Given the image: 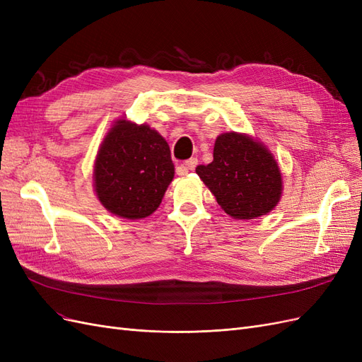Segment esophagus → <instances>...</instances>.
<instances>
[{
  "mask_svg": "<svg viewBox=\"0 0 362 362\" xmlns=\"http://www.w3.org/2000/svg\"><path fill=\"white\" fill-rule=\"evenodd\" d=\"M198 166V158H189V160H185L182 164H181V173H187L189 170H194V168Z\"/></svg>",
  "mask_w": 362,
  "mask_h": 362,
  "instance_id": "obj_1",
  "label": "esophagus"
}]
</instances>
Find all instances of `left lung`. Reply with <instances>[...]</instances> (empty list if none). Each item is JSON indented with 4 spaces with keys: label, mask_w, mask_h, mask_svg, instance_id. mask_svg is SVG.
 Returning a JSON list of instances; mask_svg holds the SVG:
<instances>
[{
    "label": "left lung",
    "mask_w": 362,
    "mask_h": 362,
    "mask_svg": "<svg viewBox=\"0 0 362 362\" xmlns=\"http://www.w3.org/2000/svg\"><path fill=\"white\" fill-rule=\"evenodd\" d=\"M213 161L196 173L234 218L267 214L279 202L282 178L270 152L254 139L226 133L216 139Z\"/></svg>",
    "instance_id": "left-lung-1"
}]
</instances>
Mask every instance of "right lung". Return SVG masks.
Masks as SVG:
<instances>
[{
    "instance_id": "right-lung-1",
    "label": "right lung",
    "mask_w": 362,
    "mask_h": 362,
    "mask_svg": "<svg viewBox=\"0 0 362 362\" xmlns=\"http://www.w3.org/2000/svg\"><path fill=\"white\" fill-rule=\"evenodd\" d=\"M168 141L148 125L119 120L95 163V190L108 211L124 218L154 213L173 178Z\"/></svg>"
}]
</instances>
